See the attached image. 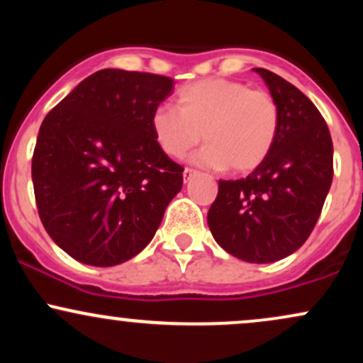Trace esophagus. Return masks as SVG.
<instances>
[{
  "label": "esophagus",
  "instance_id": "34e87169",
  "mask_svg": "<svg viewBox=\"0 0 363 363\" xmlns=\"http://www.w3.org/2000/svg\"><path fill=\"white\" fill-rule=\"evenodd\" d=\"M194 174H196V170L189 169V167H186V169H184V172H182V177H184V182H189V181H191V177H193Z\"/></svg>",
  "mask_w": 363,
  "mask_h": 363
}]
</instances>
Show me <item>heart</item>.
Returning <instances> with one entry per match:
<instances>
[{"instance_id": "1", "label": "heart", "mask_w": 363, "mask_h": 363, "mask_svg": "<svg viewBox=\"0 0 363 363\" xmlns=\"http://www.w3.org/2000/svg\"><path fill=\"white\" fill-rule=\"evenodd\" d=\"M177 109L158 106L150 118L153 138L169 157L182 158L206 141L196 162L247 174L268 158L280 131V107L272 94L247 83L205 78L177 91Z\"/></svg>"}]
</instances>
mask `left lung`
<instances>
[{
	"label": "left lung",
	"mask_w": 363,
	"mask_h": 363,
	"mask_svg": "<svg viewBox=\"0 0 363 363\" xmlns=\"http://www.w3.org/2000/svg\"><path fill=\"white\" fill-rule=\"evenodd\" d=\"M254 72L280 107L277 143L245 179L218 181L208 227L228 254L262 264L297 251L315 227L333 181V141L297 86L264 68Z\"/></svg>",
	"instance_id": "left-lung-1"
}]
</instances>
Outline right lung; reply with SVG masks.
Segmentation results:
<instances>
[{
    "label": "right lung",
    "instance_id": "1",
    "mask_svg": "<svg viewBox=\"0 0 363 363\" xmlns=\"http://www.w3.org/2000/svg\"><path fill=\"white\" fill-rule=\"evenodd\" d=\"M174 80L101 69L45 116L32 157L45 232L73 259L116 266L147 247L184 169L153 138L150 118Z\"/></svg>",
    "mask_w": 363,
    "mask_h": 363
}]
</instances>
